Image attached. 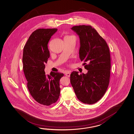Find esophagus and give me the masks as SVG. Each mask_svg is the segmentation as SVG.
<instances>
[{
  "instance_id": "34e87169",
  "label": "esophagus",
  "mask_w": 134,
  "mask_h": 134,
  "mask_svg": "<svg viewBox=\"0 0 134 134\" xmlns=\"http://www.w3.org/2000/svg\"><path fill=\"white\" fill-rule=\"evenodd\" d=\"M65 76L67 77H70V71H66V72L65 73Z\"/></svg>"
}]
</instances>
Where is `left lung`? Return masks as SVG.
Here are the masks:
<instances>
[{
	"instance_id": "left-lung-1",
	"label": "left lung",
	"mask_w": 134,
	"mask_h": 134,
	"mask_svg": "<svg viewBox=\"0 0 134 134\" xmlns=\"http://www.w3.org/2000/svg\"><path fill=\"white\" fill-rule=\"evenodd\" d=\"M71 29L80 39L79 58L85 63L86 74L73 71L70 83L77 99L87 104L96 103L105 94L109 83L111 58L105 40L91 26L80 25Z\"/></svg>"
}]
</instances>
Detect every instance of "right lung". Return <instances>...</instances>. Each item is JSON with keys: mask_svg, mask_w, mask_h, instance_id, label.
Segmentation results:
<instances>
[{"mask_svg": "<svg viewBox=\"0 0 134 134\" xmlns=\"http://www.w3.org/2000/svg\"><path fill=\"white\" fill-rule=\"evenodd\" d=\"M57 29H38L32 33L23 49V71L27 87L35 101L45 105L57 101L60 93L59 81L64 74L51 72L46 75L45 64L50 56L48 44Z\"/></svg>", "mask_w": 134, "mask_h": 134, "instance_id": "add662e5", "label": "right lung"}]
</instances>
